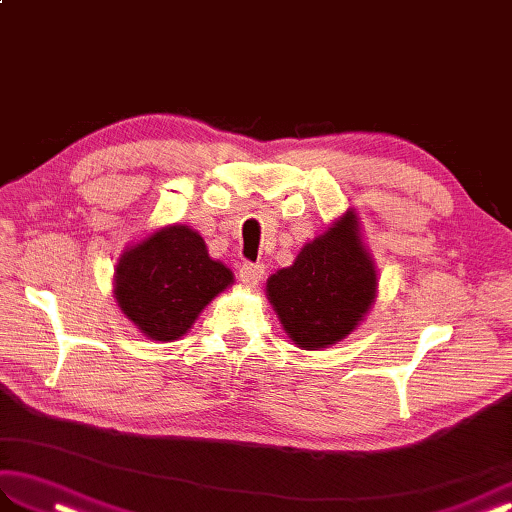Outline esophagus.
Returning <instances> with one entry per match:
<instances>
[{"instance_id": "obj_1", "label": "esophagus", "mask_w": 512, "mask_h": 512, "mask_svg": "<svg viewBox=\"0 0 512 512\" xmlns=\"http://www.w3.org/2000/svg\"><path fill=\"white\" fill-rule=\"evenodd\" d=\"M264 279V266L262 264H244L239 268V281H242L244 286L248 288H255L262 284Z\"/></svg>"}]
</instances>
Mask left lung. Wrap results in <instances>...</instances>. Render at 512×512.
Wrapping results in <instances>:
<instances>
[{"instance_id":"8db88e82","label":"left lung","mask_w":512,"mask_h":512,"mask_svg":"<svg viewBox=\"0 0 512 512\" xmlns=\"http://www.w3.org/2000/svg\"><path fill=\"white\" fill-rule=\"evenodd\" d=\"M376 266L347 209L266 281V297L301 350H321L358 328L376 299Z\"/></svg>"}]
</instances>
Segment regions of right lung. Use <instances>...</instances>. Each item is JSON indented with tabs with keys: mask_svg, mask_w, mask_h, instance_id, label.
Here are the masks:
<instances>
[{
	"mask_svg": "<svg viewBox=\"0 0 512 512\" xmlns=\"http://www.w3.org/2000/svg\"><path fill=\"white\" fill-rule=\"evenodd\" d=\"M231 284V268L209 257L202 235L173 224L125 250L116 264L114 297L140 332L167 343L187 334Z\"/></svg>",
	"mask_w": 512,
	"mask_h": 512,
	"instance_id": "1",
	"label": "right lung"
}]
</instances>
